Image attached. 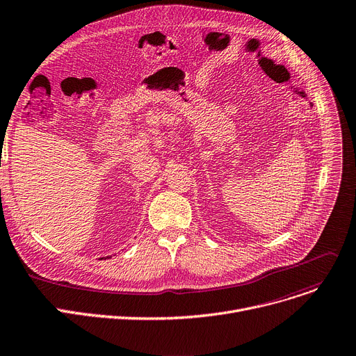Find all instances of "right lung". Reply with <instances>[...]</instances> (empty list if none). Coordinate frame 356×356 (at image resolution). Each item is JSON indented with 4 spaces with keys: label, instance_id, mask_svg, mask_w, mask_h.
<instances>
[{
    "label": "right lung",
    "instance_id": "1",
    "mask_svg": "<svg viewBox=\"0 0 356 356\" xmlns=\"http://www.w3.org/2000/svg\"><path fill=\"white\" fill-rule=\"evenodd\" d=\"M107 257H111V256H107ZM102 259H103V257H102Z\"/></svg>",
    "mask_w": 356,
    "mask_h": 356
}]
</instances>
